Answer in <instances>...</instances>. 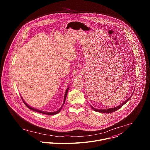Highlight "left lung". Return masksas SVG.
Masks as SVG:
<instances>
[{
  "mask_svg": "<svg viewBox=\"0 0 150 150\" xmlns=\"http://www.w3.org/2000/svg\"><path fill=\"white\" fill-rule=\"evenodd\" d=\"M133 93H132V94H133ZM132 94L131 95V96L129 98L127 99V100H126L125 101H124L123 103H122L120 105H118V106H117V107H116V108H111V109H103V110H102V109H95V108H94L93 107L91 106V107L92 109H93L94 111L97 112H100V113H113V112H114L117 110L118 109H119L120 108H122V107L128 100H129L131 98V97H132Z\"/></svg>",
  "mask_w": 150,
  "mask_h": 150,
  "instance_id": "left-lung-1",
  "label": "left lung"
}]
</instances>
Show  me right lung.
Listing matches in <instances>:
<instances>
[{
    "label": "right lung",
    "instance_id": "1",
    "mask_svg": "<svg viewBox=\"0 0 150 150\" xmlns=\"http://www.w3.org/2000/svg\"><path fill=\"white\" fill-rule=\"evenodd\" d=\"M68 90H69V88H68L67 89V90H66V92H65V97H64V101H63V103L62 106L61 107V108H60L57 111L53 112H43V111H41V110H38V109H34V108H32V107H31V106L28 105V104L25 102V101L24 100V99L23 98V97H21V98H22V100H23V101L24 103L26 105V106L27 107V108H28L29 109H31V110H34V111H35V112H37L40 113H42V114H45V115H56V114L58 113L60 111L61 109L62 108V107H63V105L64 103H65V100H66V98H67V94H68Z\"/></svg>",
    "mask_w": 150,
    "mask_h": 150
}]
</instances>
